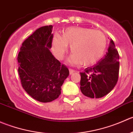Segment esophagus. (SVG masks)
<instances>
[{
    "instance_id": "esophagus-1",
    "label": "esophagus",
    "mask_w": 133,
    "mask_h": 133,
    "mask_svg": "<svg viewBox=\"0 0 133 133\" xmlns=\"http://www.w3.org/2000/svg\"><path fill=\"white\" fill-rule=\"evenodd\" d=\"M75 72V70H74L71 69V68H70L69 69V72H70V74H72L74 73V72Z\"/></svg>"
}]
</instances>
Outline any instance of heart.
<instances>
[{
	"instance_id": "1",
	"label": "heart",
	"mask_w": 133,
	"mask_h": 133,
	"mask_svg": "<svg viewBox=\"0 0 133 133\" xmlns=\"http://www.w3.org/2000/svg\"><path fill=\"white\" fill-rule=\"evenodd\" d=\"M107 43L103 32L84 27L68 28L61 37L56 35L53 39L54 51L58 59H62L70 46L72 53L68 58L70 63L84 66L94 65L100 60L105 54Z\"/></svg>"
}]
</instances>
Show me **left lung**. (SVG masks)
I'll list each match as a JSON object with an SVG mask.
<instances>
[{
  "label": "left lung",
  "instance_id": "left-lung-1",
  "mask_svg": "<svg viewBox=\"0 0 133 133\" xmlns=\"http://www.w3.org/2000/svg\"><path fill=\"white\" fill-rule=\"evenodd\" d=\"M119 54L112 40L108 52L96 65L80 72V89L83 94L91 98H102L116 85L119 74Z\"/></svg>",
  "mask_w": 133,
  "mask_h": 133
}]
</instances>
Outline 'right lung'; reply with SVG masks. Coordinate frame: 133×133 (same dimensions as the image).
<instances>
[{"instance_id": "obj_1", "label": "right lung", "mask_w": 133, "mask_h": 133, "mask_svg": "<svg viewBox=\"0 0 133 133\" xmlns=\"http://www.w3.org/2000/svg\"><path fill=\"white\" fill-rule=\"evenodd\" d=\"M52 28L49 25L35 30L22 43L17 57L22 87L30 96L43 103L59 96L61 86L69 76L68 68L50 51Z\"/></svg>"}]
</instances>
